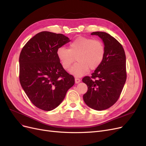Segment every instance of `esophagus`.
<instances>
[{
    "label": "esophagus",
    "instance_id": "1",
    "mask_svg": "<svg viewBox=\"0 0 146 146\" xmlns=\"http://www.w3.org/2000/svg\"><path fill=\"white\" fill-rule=\"evenodd\" d=\"M80 82H81V80L79 78H75V83H80Z\"/></svg>",
    "mask_w": 146,
    "mask_h": 146
}]
</instances>
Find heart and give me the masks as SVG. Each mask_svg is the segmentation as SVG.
<instances>
[{"mask_svg": "<svg viewBox=\"0 0 146 146\" xmlns=\"http://www.w3.org/2000/svg\"><path fill=\"white\" fill-rule=\"evenodd\" d=\"M105 46L102 42L91 38L79 36L69 44V48L61 47L56 55L65 70H68L76 58L77 62L70 69V73L80 77L86 74L89 69L95 70L103 61Z\"/></svg>", "mask_w": 146, "mask_h": 146, "instance_id": "obj_1", "label": "heart"}]
</instances>
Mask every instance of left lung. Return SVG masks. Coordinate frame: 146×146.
Returning a JSON list of instances; mask_svg holds the SVG:
<instances>
[{
  "label": "left lung",
  "mask_w": 146,
  "mask_h": 146,
  "mask_svg": "<svg viewBox=\"0 0 146 146\" xmlns=\"http://www.w3.org/2000/svg\"><path fill=\"white\" fill-rule=\"evenodd\" d=\"M91 35L101 38L105 53L92 76L82 79L88 86L83 98L88 107L101 111L111 107L120 96L127 78L126 57L122 45L108 33L96 32Z\"/></svg>",
  "instance_id": "1"
}]
</instances>
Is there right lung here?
I'll use <instances>...</instances> for the list:
<instances>
[{"label":"right lung","instance_id":"right-lung-1","mask_svg":"<svg viewBox=\"0 0 146 146\" xmlns=\"http://www.w3.org/2000/svg\"><path fill=\"white\" fill-rule=\"evenodd\" d=\"M63 34L37 33L25 44L19 56V80L32 104L51 111L62 102L75 83L56 55L58 48L70 42Z\"/></svg>","mask_w":146,"mask_h":146}]
</instances>
